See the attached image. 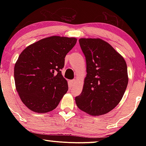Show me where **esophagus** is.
I'll return each instance as SVG.
<instances>
[{"instance_id": "obj_1", "label": "esophagus", "mask_w": 146, "mask_h": 146, "mask_svg": "<svg viewBox=\"0 0 146 146\" xmlns=\"http://www.w3.org/2000/svg\"><path fill=\"white\" fill-rule=\"evenodd\" d=\"M76 82H77L76 80H71V83L72 86H73V85H75V84H76Z\"/></svg>"}]
</instances>
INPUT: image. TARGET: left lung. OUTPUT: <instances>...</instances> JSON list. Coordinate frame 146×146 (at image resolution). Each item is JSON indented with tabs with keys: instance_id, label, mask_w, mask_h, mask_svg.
<instances>
[{
	"instance_id": "8db88e82",
	"label": "left lung",
	"mask_w": 146,
	"mask_h": 146,
	"mask_svg": "<svg viewBox=\"0 0 146 146\" xmlns=\"http://www.w3.org/2000/svg\"><path fill=\"white\" fill-rule=\"evenodd\" d=\"M86 62V77L81 94L75 98L80 110L93 116L104 115L117 106L128 82L125 60L100 38H81Z\"/></svg>"
}]
</instances>
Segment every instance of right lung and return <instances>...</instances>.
<instances>
[{
    "instance_id": "right-lung-1",
    "label": "right lung",
    "mask_w": 146,
    "mask_h": 146,
    "mask_svg": "<svg viewBox=\"0 0 146 146\" xmlns=\"http://www.w3.org/2000/svg\"><path fill=\"white\" fill-rule=\"evenodd\" d=\"M77 42L75 38L51 36L23 50L14 66L16 90L24 104L38 113L58 106L68 89L62 75L64 58Z\"/></svg>"
}]
</instances>
